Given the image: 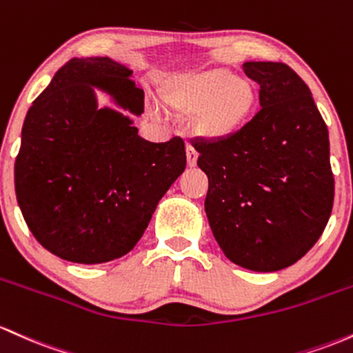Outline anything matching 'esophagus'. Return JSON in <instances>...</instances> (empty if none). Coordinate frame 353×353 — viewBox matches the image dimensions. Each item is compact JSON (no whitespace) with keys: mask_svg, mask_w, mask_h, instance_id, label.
<instances>
[{"mask_svg":"<svg viewBox=\"0 0 353 353\" xmlns=\"http://www.w3.org/2000/svg\"><path fill=\"white\" fill-rule=\"evenodd\" d=\"M196 160H198L196 150L193 148V146H187V161H188V166H195L196 165Z\"/></svg>","mask_w":353,"mask_h":353,"instance_id":"1","label":"esophagus"}]
</instances>
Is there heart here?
I'll use <instances>...</instances> for the list:
<instances>
[{"instance_id":"1","label":"heart","mask_w":353,"mask_h":353,"mask_svg":"<svg viewBox=\"0 0 353 353\" xmlns=\"http://www.w3.org/2000/svg\"><path fill=\"white\" fill-rule=\"evenodd\" d=\"M163 103L170 112L195 117L196 130L210 140H225L248 121L255 90L228 70L181 74L166 86Z\"/></svg>"}]
</instances>
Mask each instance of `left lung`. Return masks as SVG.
<instances>
[{
    "mask_svg": "<svg viewBox=\"0 0 353 353\" xmlns=\"http://www.w3.org/2000/svg\"><path fill=\"white\" fill-rule=\"evenodd\" d=\"M260 105L225 140H198L213 236L227 259L255 272L290 267L325 230L335 180L328 130L310 88L285 63L248 61Z\"/></svg>",
    "mask_w": 353,
    "mask_h": 353,
    "instance_id": "left-lung-1",
    "label": "left lung"
}]
</instances>
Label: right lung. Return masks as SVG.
<instances>
[{
  "label": "right lung",
  "instance_id": "1",
  "mask_svg": "<svg viewBox=\"0 0 353 353\" xmlns=\"http://www.w3.org/2000/svg\"><path fill=\"white\" fill-rule=\"evenodd\" d=\"M132 73L110 58H71L26 113L18 205L39 245L68 262L105 263L132 250L187 165L181 138L152 143L123 114L97 108L91 86L143 112Z\"/></svg>",
  "mask_w": 353,
  "mask_h": 353
}]
</instances>
